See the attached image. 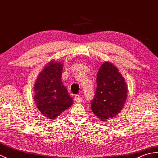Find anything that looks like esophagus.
<instances>
[{
    "mask_svg": "<svg viewBox=\"0 0 158 158\" xmlns=\"http://www.w3.org/2000/svg\"><path fill=\"white\" fill-rule=\"evenodd\" d=\"M75 100L77 102H82V98L79 95H77V96H75Z\"/></svg>",
    "mask_w": 158,
    "mask_h": 158,
    "instance_id": "1",
    "label": "esophagus"
}]
</instances>
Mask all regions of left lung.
<instances>
[{
    "label": "left lung",
    "mask_w": 158,
    "mask_h": 158,
    "mask_svg": "<svg viewBox=\"0 0 158 158\" xmlns=\"http://www.w3.org/2000/svg\"><path fill=\"white\" fill-rule=\"evenodd\" d=\"M96 81L91 110L99 120L106 122L122 110L127 97V85L118 69L110 62L102 64Z\"/></svg>",
    "instance_id": "obj_1"
}]
</instances>
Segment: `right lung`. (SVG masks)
<instances>
[{
  "mask_svg": "<svg viewBox=\"0 0 158 158\" xmlns=\"http://www.w3.org/2000/svg\"><path fill=\"white\" fill-rule=\"evenodd\" d=\"M62 67L61 62L51 60L40 73L34 84L35 104L46 118H57L73 103L62 82Z\"/></svg>",
  "mask_w": 158,
  "mask_h": 158,
  "instance_id": "add662e5",
  "label": "right lung"
}]
</instances>
